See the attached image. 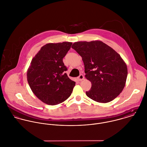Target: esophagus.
<instances>
[{
  "label": "esophagus",
  "mask_w": 147,
  "mask_h": 147,
  "mask_svg": "<svg viewBox=\"0 0 147 147\" xmlns=\"http://www.w3.org/2000/svg\"><path fill=\"white\" fill-rule=\"evenodd\" d=\"M77 80L78 81H82V80H83L84 79V76H83V75H82V74H80V76H79V77H77Z\"/></svg>",
  "instance_id": "1"
}]
</instances>
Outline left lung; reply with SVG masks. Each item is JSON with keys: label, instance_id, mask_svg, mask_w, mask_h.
<instances>
[{"label": "left lung", "instance_id": "left-lung-1", "mask_svg": "<svg viewBox=\"0 0 147 147\" xmlns=\"http://www.w3.org/2000/svg\"><path fill=\"white\" fill-rule=\"evenodd\" d=\"M71 48L82 57L85 77L91 82L86 95L102 103L110 102L123 90L127 65L115 51L100 40L77 42Z\"/></svg>", "mask_w": 147, "mask_h": 147}]
</instances>
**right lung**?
Here are the masks:
<instances>
[{
  "label": "right lung",
  "instance_id": "obj_1",
  "mask_svg": "<svg viewBox=\"0 0 147 147\" xmlns=\"http://www.w3.org/2000/svg\"><path fill=\"white\" fill-rule=\"evenodd\" d=\"M71 42L47 43L34 57L27 71V80L34 94L44 103L55 105L71 95L76 82L65 71L63 61Z\"/></svg>",
  "mask_w": 147,
  "mask_h": 147
}]
</instances>
